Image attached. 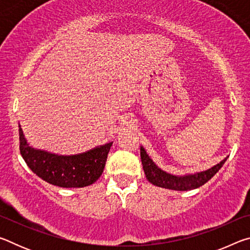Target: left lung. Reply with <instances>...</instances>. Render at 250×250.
Returning <instances> with one entry per match:
<instances>
[{"label": "left lung", "mask_w": 250, "mask_h": 250, "mask_svg": "<svg viewBox=\"0 0 250 250\" xmlns=\"http://www.w3.org/2000/svg\"><path fill=\"white\" fill-rule=\"evenodd\" d=\"M141 161L143 166V171L146 176L147 181L155 186L168 189H174V191H191V189L197 188L204 185L207 181H209L216 173L221 170L223 164L226 162L228 156L217 163L216 166L207 168L205 171L192 173V174L185 175H174L171 173L166 172L159 167L153 162L149 154L146 153L143 146L140 147Z\"/></svg>", "instance_id": "left-lung-1"}]
</instances>
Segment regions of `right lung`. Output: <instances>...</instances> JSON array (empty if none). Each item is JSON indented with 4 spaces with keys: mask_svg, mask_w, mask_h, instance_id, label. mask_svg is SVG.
Instances as JSON below:
<instances>
[{
    "mask_svg": "<svg viewBox=\"0 0 250 250\" xmlns=\"http://www.w3.org/2000/svg\"><path fill=\"white\" fill-rule=\"evenodd\" d=\"M20 151L27 167L49 184L59 188H84L103 174L110 147L113 142L73 155H62L35 149L28 145L19 125Z\"/></svg>",
    "mask_w": 250,
    "mask_h": 250,
    "instance_id": "1",
    "label": "right lung"
}]
</instances>
